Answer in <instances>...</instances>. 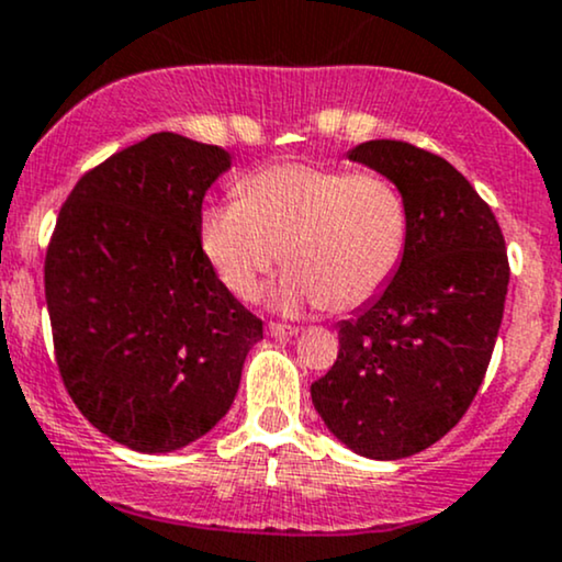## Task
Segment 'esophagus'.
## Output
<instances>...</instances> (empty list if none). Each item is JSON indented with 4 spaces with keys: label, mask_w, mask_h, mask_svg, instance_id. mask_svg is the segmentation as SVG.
I'll list each match as a JSON object with an SVG mask.
<instances>
[{
    "label": "esophagus",
    "mask_w": 562,
    "mask_h": 562,
    "mask_svg": "<svg viewBox=\"0 0 562 562\" xmlns=\"http://www.w3.org/2000/svg\"><path fill=\"white\" fill-rule=\"evenodd\" d=\"M267 333L272 335V337H293V335H299V327H288V324H277V322H272L267 327Z\"/></svg>",
    "instance_id": "1"
}]
</instances>
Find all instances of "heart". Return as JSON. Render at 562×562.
Masks as SVG:
<instances>
[{"instance_id": "obj_1", "label": "heart", "mask_w": 562, "mask_h": 562, "mask_svg": "<svg viewBox=\"0 0 562 562\" xmlns=\"http://www.w3.org/2000/svg\"><path fill=\"white\" fill-rule=\"evenodd\" d=\"M238 195L201 209L199 251L243 301L285 259L290 272L267 293L282 314L361 306L392 280L408 246V204L380 172L285 161L240 180Z\"/></svg>"}]
</instances>
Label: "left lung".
Returning <instances> with one entry per match:
<instances>
[{
    "mask_svg": "<svg viewBox=\"0 0 562 562\" xmlns=\"http://www.w3.org/2000/svg\"><path fill=\"white\" fill-rule=\"evenodd\" d=\"M348 159L401 188L408 246L387 285L337 324L340 353L311 401L348 450L397 461L448 435L482 387L508 254L492 209L450 161L403 140H367Z\"/></svg>",
    "mask_w": 562,
    "mask_h": 562,
    "instance_id": "8db88e82",
    "label": "left lung"
}]
</instances>
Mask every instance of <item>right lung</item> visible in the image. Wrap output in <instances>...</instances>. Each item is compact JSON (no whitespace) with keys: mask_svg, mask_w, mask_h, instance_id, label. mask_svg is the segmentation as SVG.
<instances>
[{"mask_svg":"<svg viewBox=\"0 0 562 562\" xmlns=\"http://www.w3.org/2000/svg\"><path fill=\"white\" fill-rule=\"evenodd\" d=\"M229 165L225 148L154 133L86 172L54 227L44 288L59 374L80 414L131 450L212 431L263 337L195 235Z\"/></svg>","mask_w":562,"mask_h":562,"instance_id":"obj_1","label":"right lung"}]
</instances>
